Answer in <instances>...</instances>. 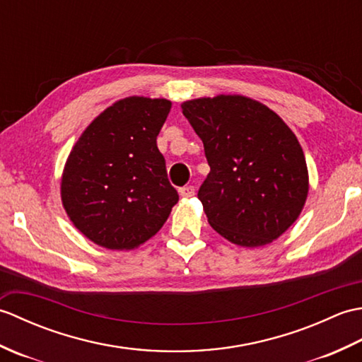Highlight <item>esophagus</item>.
I'll use <instances>...</instances> for the list:
<instances>
[{
	"label": "esophagus",
	"instance_id": "34e87169",
	"mask_svg": "<svg viewBox=\"0 0 362 362\" xmlns=\"http://www.w3.org/2000/svg\"><path fill=\"white\" fill-rule=\"evenodd\" d=\"M179 193L182 197H193L196 194V188L193 185H187V187H182L179 189Z\"/></svg>",
	"mask_w": 362,
	"mask_h": 362
}]
</instances>
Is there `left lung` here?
Returning <instances> with one entry per match:
<instances>
[{
    "instance_id": "obj_1",
    "label": "left lung",
    "mask_w": 362,
    "mask_h": 362,
    "mask_svg": "<svg viewBox=\"0 0 362 362\" xmlns=\"http://www.w3.org/2000/svg\"><path fill=\"white\" fill-rule=\"evenodd\" d=\"M182 110L210 165L197 193L210 226L243 247H259L286 232L308 194V169L292 130L244 96L193 99Z\"/></svg>"
}]
</instances>
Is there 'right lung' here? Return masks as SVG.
I'll return each mask as SVG.
<instances>
[{
	"mask_svg": "<svg viewBox=\"0 0 362 362\" xmlns=\"http://www.w3.org/2000/svg\"><path fill=\"white\" fill-rule=\"evenodd\" d=\"M169 110L166 99H121L74 144L62 175V202L76 228L98 245L138 247L163 227L179 201L157 148Z\"/></svg>",
	"mask_w": 362,
	"mask_h": 362,
	"instance_id": "add662e5",
	"label": "right lung"
}]
</instances>
